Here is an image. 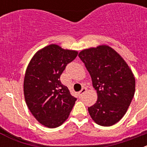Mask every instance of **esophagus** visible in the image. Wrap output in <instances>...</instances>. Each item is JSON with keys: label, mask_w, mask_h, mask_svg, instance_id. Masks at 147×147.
Instances as JSON below:
<instances>
[{"label": "esophagus", "mask_w": 147, "mask_h": 147, "mask_svg": "<svg viewBox=\"0 0 147 147\" xmlns=\"http://www.w3.org/2000/svg\"><path fill=\"white\" fill-rule=\"evenodd\" d=\"M86 91H87V88H83L79 92V94H80V96H82V95L84 94V93H85Z\"/></svg>", "instance_id": "1"}]
</instances>
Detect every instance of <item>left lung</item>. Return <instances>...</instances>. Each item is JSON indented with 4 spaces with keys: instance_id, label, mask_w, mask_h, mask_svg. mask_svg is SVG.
Instances as JSON below:
<instances>
[{
    "instance_id": "8db88e82",
    "label": "left lung",
    "mask_w": 147,
    "mask_h": 147,
    "mask_svg": "<svg viewBox=\"0 0 147 147\" xmlns=\"http://www.w3.org/2000/svg\"><path fill=\"white\" fill-rule=\"evenodd\" d=\"M79 57L84 62L96 90V102L88 107L97 124L110 127L127 112L134 96L136 80L127 62L108 45L82 50Z\"/></svg>"
}]
</instances>
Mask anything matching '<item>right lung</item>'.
I'll list each match as a JSON object with an SVG mask.
<instances>
[{"label": "right lung", "instance_id": "add662e5", "mask_svg": "<svg viewBox=\"0 0 147 147\" xmlns=\"http://www.w3.org/2000/svg\"><path fill=\"white\" fill-rule=\"evenodd\" d=\"M76 51L51 44L38 51L26 71L23 91L28 109L40 124L56 128L68 118L76 98L61 83V74Z\"/></svg>", "mask_w": 147, "mask_h": 147}]
</instances>
